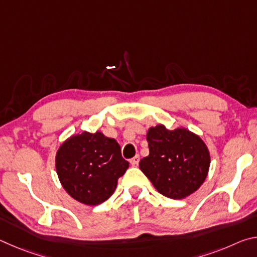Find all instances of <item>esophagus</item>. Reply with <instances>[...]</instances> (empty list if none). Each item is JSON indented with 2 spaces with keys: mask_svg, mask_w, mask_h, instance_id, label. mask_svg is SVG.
<instances>
[{
  "mask_svg": "<svg viewBox=\"0 0 257 257\" xmlns=\"http://www.w3.org/2000/svg\"><path fill=\"white\" fill-rule=\"evenodd\" d=\"M139 163V155L134 156L133 159H130V164L134 165V167H136V165Z\"/></svg>",
  "mask_w": 257,
  "mask_h": 257,
  "instance_id": "esophagus-1",
  "label": "esophagus"
}]
</instances>
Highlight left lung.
Listing matches in <instances>:
<instances>
[{
  "instance_id": "left-lung-1",
  "label": "left lung",
  "mask_w": 257,
  "mask_h": 257,
  "mask_svg": "<svg viewBox=\"0 0 257 257\" xmlns=\"http://www.w3.org/2000/svg\"><path fill=\"white\" fill-rule=\"evenodd\" d=\"M150 154L139 169L160 194L182 199L205 181L211 156L205 143L186 128L169 130L163 124L151 127L146 136Z\"/></svg>"
}]
</instances>
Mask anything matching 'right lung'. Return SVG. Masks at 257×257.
I'll return each instance as SVG.
<instances>
[{"mask_svg":"<svg viewBox=\"0 0 257 257\" xmlns=\"http://www.w3.org/2000/svg\"><path fill=\"white\" fill-rule=\"evenodd\" d=\"M129 163L115 139L102 133L72 135L59 147L55 168L67 193L86 205H98L114 193Z\"/></svg>","mask_w":257,"mask_h":257,"instance_id":"obj_1","label":"right lung"}]
</instances>
